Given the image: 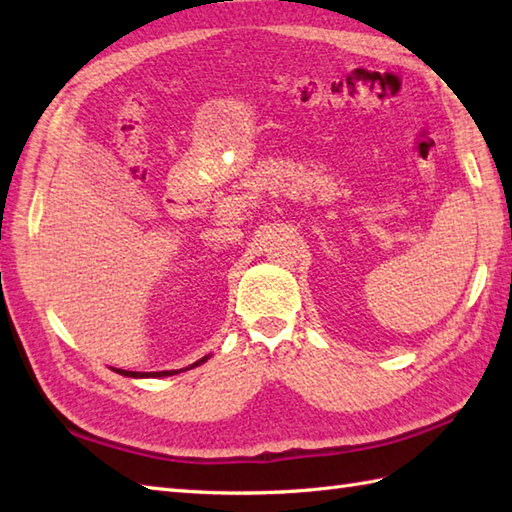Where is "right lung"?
Instances as JSON below:
<instances>
[{
    "instance_id": "1",
    "label": "right lung",
    "mask_w": 512,
    "mask_h": 512,
    "mask_svg": "<svg viewBox=\"0 0 512 512\" xmlns=\"http://www.w3.org/2000/svg\"><path fill=\"white\" fill-rule=\"evenodd\" d=\"M206 358V356H204ZM204 358H202V361H204ZM202 361H198V363H202ZM198 363H195V365H198ZM121 374L123 376H171V374H178V369H171V372H147V374H140V372H125V369H121Z\"/></svg>"
}]
</instances>
